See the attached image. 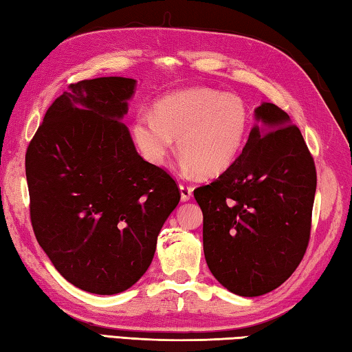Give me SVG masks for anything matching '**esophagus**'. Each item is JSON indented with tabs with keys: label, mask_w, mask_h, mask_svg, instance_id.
Wrapping results in <instances>:
<instances>
[{
	"label": "esophagus",
	"mask_w": 352,
	"mask_h": 352,
	"mask_svg": "<svg viewBox=\"0 0 352 352\" xmlns=\"http://www.w3.org/2000/svg\"><path fill=\"white\" fill-rule=\"evenodd\" d=\"M192 190L194 188L190 186V184H186V183H182L180 184V192H182V200L183 201H188L190 200V197H192Z\"/></svg>",
	"instance_id": "34e87169"
}]
</instances>
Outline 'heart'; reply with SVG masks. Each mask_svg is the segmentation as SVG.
Segmentation results:
<instances>
[{
  "label": "heart",
  "mask_w": 352,
  "mask_h": 352,
  "mask_svg": "<svg viewBox=\"0 0 352 352\" xmlns=\"http://www.w3.org/2000/svg\"><path fill=\"white\" fill-rule=\"evenodd\" d=\"M251 113L231 92L198 87L157 101L151 115H140L132 137L140 154L154 166L166 163L177 140L183 168L203 177H219L237 162L245 148Z\"/></svg>",
  "instance_id": "obj_1"
}]
</instances>
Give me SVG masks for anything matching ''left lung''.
Here are the masks:
<instances>
[{"mask_svg": "<svg viewBox=\"0 0 352 352\" xmlns=\"http://www.w3.org/2000/svg\"><path fill=\"white\" fill-rule=\"evenodd\" d=\"M237 162L194 190L203 210V249L210 272L234 294L257 297L297 270L311 237L317 186L302 132L278 106L255 109Z\"/></svg>", "mask_w": 352, "mask_h": 352, "instance_id": "1", "label": "left lung"}]
</instances>
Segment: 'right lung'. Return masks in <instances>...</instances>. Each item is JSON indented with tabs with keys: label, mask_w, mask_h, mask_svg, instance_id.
<instances>
[{
	"label": "right lung",
	"mask_w": 352,
	"mask_h": 352,
	"mask_svg": "<svg viewBox=\"0 0 352 352\" xmlns=\"http://www.w3.org/2000/svg\"><path fill=\"white\" fill-rule=\"evenodd\" d=\"M133 87L123 76L74 82L25 151L36 241L69 283L100 296L148 271L182 197L168 172L138 155L121 121Z\"/></svg>",
	"instance_id": "add662e5"
}]
</instances>
